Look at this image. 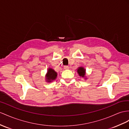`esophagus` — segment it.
<instances>
[{
	"instance_id": "obj_1",
	"label": "esophagus",
	"mask_w": 129,
	"mask_h": 129,
	"mask_svg": "<svg viewBox=\"0 0 129 129\" xmlns=\"http://www.w3.org/2000/svg\"><path fill=\"white\" fill-rule=\"evenodd\" d=\"M64 69H66V70H68V69H69V66H67V65L64 66Z\"/></svg>"
}]
</instances>
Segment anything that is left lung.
<instances>
[{"instance_id": "obj_1", "label": "left lung", "mask_w": 129, "mask_h": 129, "mask_svg": "<svg viewBox=\"0 0 129 129\" xmlns=\"http://www.w3.org/2000/svg\"><path fill=\"white\" fill-rule=\"evenodd\" d=\"M77 72L79 74V75L80 76L82 77H84V75H85V70L83 68L81 67V68H79L77 70Z\"/></svg>"}]
</instances>
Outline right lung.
<instances>
[{"mask_svg":"<svg viewBox=\"0 0 129 129\" xmlns=\"http://www.w3.org/2000/svg\"><path fill=\"white\" fill-rule=\"evenodd\" d=\"M57 76V73L52 69H49L46 75V78L48 82H50L53 80H54Z\"/></svg>","mask_w":129,"mask_h":129,"instance_id":"1","label":"right lung"}]
</instances>
